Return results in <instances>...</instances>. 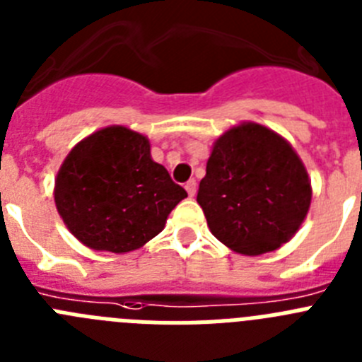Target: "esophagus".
Segmentation results:
<instances>
[{
	"mask_svg": "<svg viewBox=\"0 0 362 362\" xmlns=\"http://www.w3.org/2000/svg\"><path fill=\"white\" fill-rule=\"evenodd\" d=\"M185 188H187L188 196H190V197L196 196V181H194V179H190V181H188V183L185 185Z\"/></svg>",
	"mask_w": 362,
	"mask_h": 362,
	"instance_id": "34e87169",
	"label": "esophagus"
}]
</instances>
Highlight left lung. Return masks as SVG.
Returning <instances> with one entry per match:
<instances>
[{
  "label": "left lung",
  "mask_w": 362,
  "mask_h": 362,
  "mask_svg": "<svg viewBox=\"0 0 362 362\" xmlns=\"http://www.w3.org/2000/svg\"><path fill=\"white\" fill-rule=\"evenodd\" d=\"M312 201L308 172L284 137L257 123H241L214 143L197 203L210 232L245 255L288 243Z\"/></svg>",
  "instance_id": "left-lung-1"
}]
</instances>
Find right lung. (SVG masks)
Listing matches in <instances>:
<instances>
[{"label": "right lung", "mask_w": 362, "mask_h": 362, "mask_svg": "<svg viewBox=\"0 0 362 362\" xmlns=\"http://www.w3.org/2000/svg\"><path fill=\"white\" fill-rule=\"evenodd\" d=\"M187 190L150 158V143L107 127L74 146L57 172L54 201L66 228L92 250L124 254L165 228Z\"/></svg>", "instance_id": "1"}]
</instances>
